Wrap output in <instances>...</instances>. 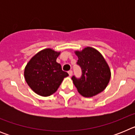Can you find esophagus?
<instances>
[{
  "mask_svg": "<svg viewBox=\"0 0 135 135\" xmlns=\"http://www.w3.org/2000/svg\"><path fill=\"white\" fill-rule=\"evenodd\" d=\"M72 70H70V71H68V74H69V76H71V75H72Z\"/></svg>",
  "mask_w": 135,
  "mask_h": 135,
  "instance_id": "1",
  "label": "esophagus"
}]
</instances>
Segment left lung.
<instances>
[{"instance_id": "left-lung-1", "label": "left lung", "mask_w": 135, "mask_h": 135, "mask_svg": "<svg viewBox=\"0 0 135 135\" xmlns=\"http://www.w3.org/2000/svg\"><path fill=\"white\" fill-rule=\"evenodd\" d=\"M81 68L80 78L72 76L78 93L85 97H92L104 90L111 78V71L103 55L95 49L87 46L81 51H76Z\"/></svg>"}]
</instances>
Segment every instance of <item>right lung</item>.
<instances>
[{
  "label": "right lung",
  "instance_id": "add662e5",
  "mask_svg": "<svg viewBox=\"0 0 135 135\" xmlns=\"http://www.w3.org/2000/svg\"><path fill=\"white\" fill-rule=\"evenodd\" d=\"M60 52L45 49L35 55L26 65L24 77L27 84L34 93L43 97L55 93L64 78L66 71L56 61Z\"/></svg>",
  "mask_w": 135,
  "mask_h": 135
}]
</instances>
